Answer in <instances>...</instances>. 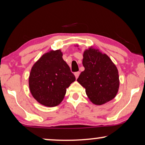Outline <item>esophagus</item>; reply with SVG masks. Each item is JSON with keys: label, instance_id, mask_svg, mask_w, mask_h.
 <instances>
[{"label": "esophagus", "instance_id": "1", "mask_svg": "<svg viewBox=\"0 0 145 145\" xmlns=\"http://www.w3.org/2000/svg\"><path fill=\"white\" fill-rule=\"evenodd\" d=\"M79 75H80V72H74V76H75V77H76V78H78Z\"/></svg>", "mask_w": 145, "mask_h": 145}]
</instances>
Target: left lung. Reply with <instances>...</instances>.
I'll list each match as a JSON object with an SVG mask.
<instances>
[{
    "instance_id": "obj_1",
    "label": "left lung",
    "mask_w": 145,
    "mask_h": 145,
    "mask_svg": "<svg viewBox=\"0 0 145 145\" xmlns=\"http://www.w3.org/2000/svg\"><path fill=\"white\" fill-rule=\"evenodd\" d=\"M82 65L84 71L77 81L86 89L89 100L98 106L113 100L118 92L120 79L118 69L110 57L90 47L84 51Z\"/></svg>"
}]
</instances>
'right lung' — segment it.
I'll return each instance as SVG.
<instances>
[{"label": "right lung", "instance_id": "1", "mask_svg": "<svg viewBox=\"0 0 145 145\" xmlns=\"http://www.w3.org/2000/svg\"><path fill=\"white\" fill-rule=\"evenodd\" d=\"M75 80L70 67L63 60L61 51L51 50L33 65L29 76V88L39 104L55 107L61 104L67 88Z\"/></svg>", "mask_w": 145, "mask_h": 145}]
</instances>
